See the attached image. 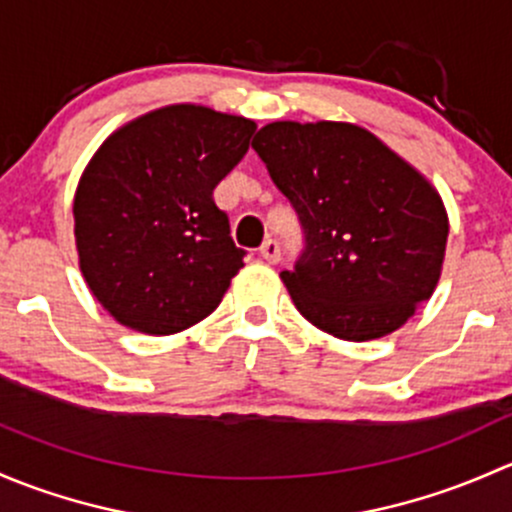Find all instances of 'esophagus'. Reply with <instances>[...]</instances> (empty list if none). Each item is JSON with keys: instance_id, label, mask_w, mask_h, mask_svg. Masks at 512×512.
<instances>
[{"instance_id": "1", "label": "esophagus", "mask_w": 512, "mask_h": 512, "mask_svg": "<svg viewBox=\"0 0 512 512\" xmlns=\"http://www.w3.org/2000/svg\"><path fill=\"white\" fill-rule=\"evenodd\" d=\"M258 251H261V256L266 258L268 263H278V261H281V246H278L276 239H266Z\"/></svg>"}]
</instances>
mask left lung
I'll list each match as a JSON object with an SVG mask.
<instances>
[{
    "mask_svg": "<svg viewBox=\"0 0 512 512\" xmlns=\"http://www.w3.org/2000/svg\"><path fill=\"white\" fill-rule=\"evenodd\" d=\"M251 147L303 229V254L281 273L300 315L352 342L402 328L441 276L439 192L360 125L281 120Z\"/></svg>",
    "mask_w": 512,
    "mask_h": 512,
    "instance_id": "1",
    "label": "left lung"
}]
</instances>
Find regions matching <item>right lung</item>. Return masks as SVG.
Masks as SVG:
<instances>
[{"label":"right lung","instance_id":"obj_1","mask_svg":"<svg viewBox=\"0 0 512 512\" xmlns=\"http://www.w3.org/2000/svg\"><path fill=\"white\" fill-rule=\"evenodd\" d=\"M256 123L167 105L115 130L73 199L81 273L125 328L172 335L207 318L244 266L214 187L249 150Z\"/></svg>","mask_w":512,"mask_h":512}]
</instances>
